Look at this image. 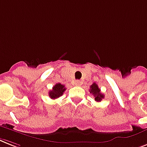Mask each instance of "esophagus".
Masks as SVG:
<instances>
[{
	"label": "esophagus",
	"instance_id": "obj_1",
	"mask_svg": "<svg viewBox=\"0 0 147 147\" xmlns=\"http://www.w3.org/2000/svg\"><path fill=\"white\" fill-rule=\"evenodd\" d=\"M81 84H82V82H80L79 80H76V82H75V84H76V86H79V85H81Z\"/></svg>",
	"mask_w": 147,
	"mask_h": 147
}]
</instances>
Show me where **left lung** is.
<instances>
[{
	"mask_svg": "<svg viewBox=\"0 0 147 147\" xmlns=\"http://www.w3.org/2000/svg\"><path fill=\"white\" fill-rule=\"evenodd\" d=\"M90 93L94 95V100L96 102H100L102 99L104 98V95L100 92V89L95 82L90 87Z\"/></svg>",
	"mask_w": 147,
	"mask_h": 147,
	"instance_id": "8db88e82",
	"label": "left lung"
}]
</instances>
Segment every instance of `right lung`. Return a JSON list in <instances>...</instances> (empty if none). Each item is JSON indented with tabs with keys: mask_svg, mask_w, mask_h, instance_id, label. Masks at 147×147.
<instances>
[{
	"mask_svg": "<svg viewBox=\"0 0 147 147\" xmlns=\"http://www.w3.org/2000/svg\"><path fill=\"white\" fill-rule=\"evenodd\" d=\"M65 90V85H63V84L58 83V84H55L53 86L52 90L49 91V96L51 99H57L59 96H61Z\"/></svg>",
	"mask_w": 147,
	"mask_h": 147,
	"instance_id": "add662e5",
	"label": "right lung"
}]
</instances>
